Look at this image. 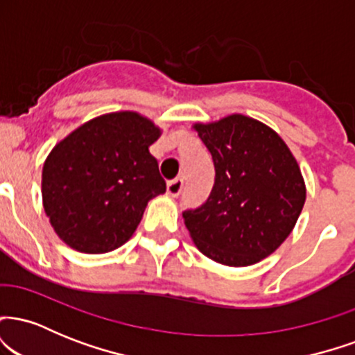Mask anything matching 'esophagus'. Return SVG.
Wrapping results in <instances>:
<instances>
[{
    "label": "esophagus",
    "mask_w": 355,
    "mask_h": 355,
    "mask_svg": "<svg viewBox=\"0 0 355 355\" xmlns=\"http://www.w3.org/2000/svg\"><path fill=\"white\" fill-rule=\"evenodd\" d=\"M165 175L166 178H168V180H166V193L172 195V197H177L182 191V180L178 177H172L170 170H166Z\"/></svg>",
    "instance_id": "obj_1"
}]
</instances>
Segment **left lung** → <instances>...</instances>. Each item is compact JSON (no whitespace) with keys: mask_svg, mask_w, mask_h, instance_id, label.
I'll list each match as a JSON object with an SVG mask.
<instances>
[{"mask_svg":"<svg viewBox=\"0 0 355 355\" xmlns=\"http://www.w3.org/2000/svg\"><path fill=\"white\" fill-rule=\"evenodd\" d=\"M160 135L150 118L125 110L93 118L53 146L43 209L68 247L107 254L133 237L146 203L166 190L148 150Z\"/></svg>","mask_w":355,"mask_h":355,"instance_id":"1","label":"left lung"}]
</instances>
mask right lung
Here are the masks:
<instances>
[{"mask_svg": "<svg viewBox=\"0 0 355 355\" xmlns=\"http://www.w3.org/2000/svg\"><path fill=\"white\" fill-rule=\"evenodd\" d=\"M215 166L203 205L183 211L195 247L229 267L267 259L294 230L305 203L299 164L277 132L255 118L234 113L195 123Z\"/></svg>", "mask_w": 355, "mask_h": 355, "instance_id": "1", "label": "right lung"}]
</instances>
